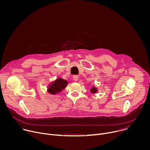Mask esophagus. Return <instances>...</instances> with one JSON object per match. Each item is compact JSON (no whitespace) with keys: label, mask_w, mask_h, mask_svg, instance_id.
Masks as SVG:
<instances>
[{"label":"esophagus","mask_w":150,"mask_h":150,"mask_svg":"<svg viewBox=\"0 0 150 150\" xmlns=\"http://www.w3.org/2000/svg\"><path fill=\"white\" fill-rule=\"evenodd\" d=\"M73 79H74V81H78V76L77 75H74V76H73Z\"/></svg>","instance_id":"1"}]
</instances>
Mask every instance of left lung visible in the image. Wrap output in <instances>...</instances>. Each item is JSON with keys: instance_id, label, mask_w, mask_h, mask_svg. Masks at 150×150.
I'll return each instance as SVG.
<instances>
[{"instance_id": "1", "label": "left lung", "mask_w": 150, "mask_h": 150, "mask_svg": "<svg viewBox=\"0 0 150 150\" xmlns=\"http://www.w3.org/2000/svg\"><path fill=\"white\" fill-rule=\"evenodd\" d=\"M97 91V90L95 88H93L91 90V92L94 93H96Z\"/></svg>"}]
</instances>
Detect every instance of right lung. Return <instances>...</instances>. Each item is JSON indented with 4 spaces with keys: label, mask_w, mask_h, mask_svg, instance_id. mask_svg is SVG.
I'll use <instances>...</instances> for the list:
<instances>
[{
    "label": "right lung",
    "mask_w": 150,
    "mask_h": 150,
    "mask_svg": "<svg viewBox=\"0 0 150 150\" xmlns=\"http://www.w3.org/2000/svg\"><path fill=\"white\" fill-rule=\"evenodd\" d=\"M68 84V82L62 78L56 79L49 88L48 91L52 94H55L56 93H59L63 89L65 88Z\"/></svg>",
    "instance_id": "add662e5"
}]
</instances>
